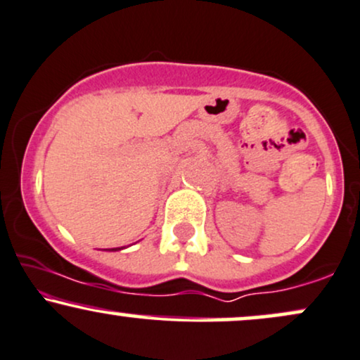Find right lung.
Instances as JSON below:
<instances>
[{
  "label": "right lung",
  "instance_id": "obj_1",
  "mask_svg": "<svg viewBox=\"0 0 360 360\" xmlns=\"http://www.w3.org/2000/svg\"><path fill=\"white\" fill-rule=\"evenodd\" d=\"M117 250H120V248H110L109 251H117Z\"/></svg>",
  "mask_w": 360,
  "mask_h": 360
}]
</instances>
